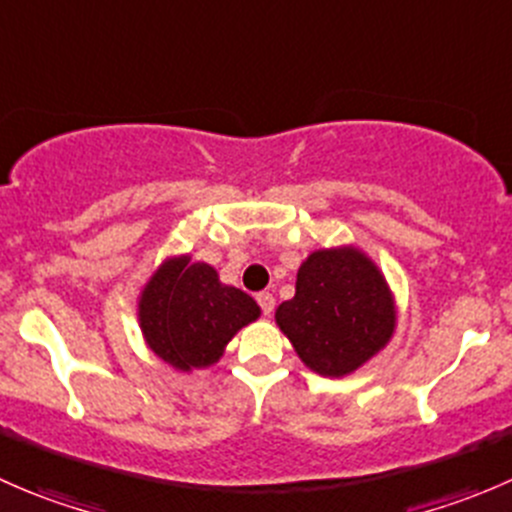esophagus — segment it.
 <instances>
[{
    "label": "esophagus",
    "mask_w": 512,
    "mask_h": 512,
    "mask_svg": "<svg viewBox=\"0 0 512 512\" xmlns=\"http://www.w3.org/2000/svg\"><path fill=\"white\" fill-rule=\"evenodd\" d=\"M257 304H260L262 314H267V317H270L272 309H275V297H272L270 292H260L257 294Z\"/></svg>",
    "instance_id": "obj_1"
}]
</instances>
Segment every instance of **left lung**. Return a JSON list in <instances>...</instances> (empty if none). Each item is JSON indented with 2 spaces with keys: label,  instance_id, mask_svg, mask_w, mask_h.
Listing matches in <instances>:
<instances>
[{
  "label": "left lung",
  "instance_id": "left-lung-1",
  "mask_svg": "<svg viewBox=\"0 0 512 512\" xmlns=\"http://www.w3.org/2000/svg\"><path fill=\"white\" fill-rule=\"evenodd\" d=\"M275 319L309 369L347 376L394 337L396 304L364 252L332 247L302 262L294 297L277 307Z\"/></svg>",
  "mask_w": 512,
  "mask_h": 512
}]
</instances>
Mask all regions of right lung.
Returning a JSON list of instances; mask_svg holds the SVG:
<instances>
[{"label":"right lung","mask_w":512,"mask_h":512,"mask_svg":"<svg viewBox=\"0 0 512 512\" xmlns=\"http://www.w3.org/2000/svg\"><path fill=\"white\" fill-rule=\"evenodd\" d=\"M260 317L242 289L223 285L215 267L170 257L153 272L138 299V322L151 352L178 371L205 369L227 342Z\"/></svg>","instance_id":"right-lung-1"}]
</instances>
